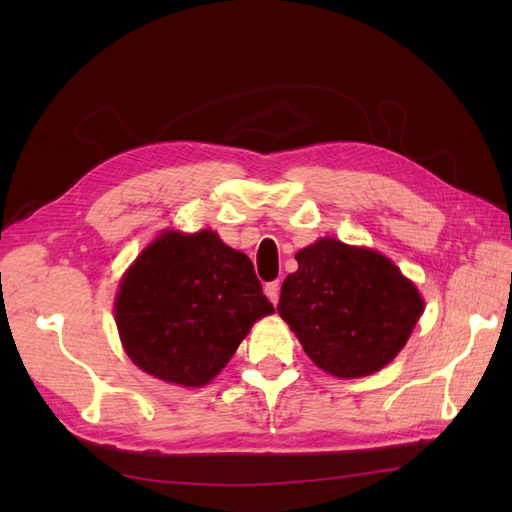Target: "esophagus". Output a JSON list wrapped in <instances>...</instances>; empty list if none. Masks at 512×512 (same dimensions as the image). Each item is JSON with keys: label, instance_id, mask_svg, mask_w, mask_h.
I'll return each instance as SVG.
<instances>
[{"label": "esophagus", "instance_id": "obj_1", "mask_svg": "<svg viewBox=\"0 0 512 512\" xmlns=\"http://www.w3.org/2000/svg\"><path fill=\"white\" fill-rule=\"evenodd\" d=\"M265 294L269 297V301L275 305L277 301H280V282H269L265 286Z\"/></svg>", "mask_w": 512, "mask_h": 512}]
</instances>
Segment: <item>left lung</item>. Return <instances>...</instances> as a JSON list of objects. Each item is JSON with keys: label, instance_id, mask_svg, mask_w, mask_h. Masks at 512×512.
Here are the masks:
<instances>
[{"label": "left lung", "instance_id": "obj_1", "mask_svg": "<svg viewBox=\"0 0 512 512\" xmlns=\"http://www.w3.org/2000/svg\"><path fill=\"white\" fill-rule=\"evenodd\" d=\"M277 312L305 354L337 378H363L406 346L425 301L393 262L324 237L297 252Z\"/></svg>", "mask_w": 512, "mask_h": 512}]
</instances>
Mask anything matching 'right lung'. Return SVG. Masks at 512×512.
<instances>
[{
    "mask_svg": "<svg viewBox=\"0 0 512 512\" xmlns=\"http://www.w3.org/2000/svg\"><path fill=\"white\" fill-rule=\"evenodd\" d=\"M273 314L252 260L213 230H166L123 275L115 320L126 354L181 386L211 382L252 324Z\"/></svg>",
    "mask_w": 512,
    "mask_h": 512,
    "instance_id": "add662e5",
    "label": "right lung"
}]
</instances>
